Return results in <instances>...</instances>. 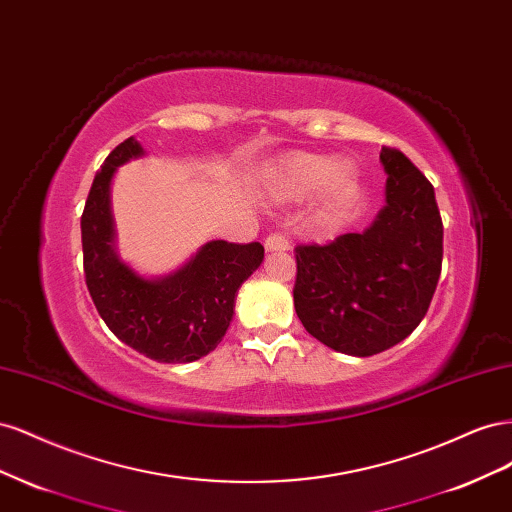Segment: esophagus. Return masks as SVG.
<instances>
[{
	"mask_svg": "<svg viewBox=\"0 0 512 512\" xmlns=\"http://www.w3.org/2000/svg\"><path fill=\"white\" fill-rule=\"evenodd\" d=\"M265 247L269 252H286V250H290V241H288V237L280 235V232H273V235L267 237Z\"/></svg>",
	"mask_w": 512,
	"mask_h": 512,
	"instance_id": "obj_1",
	"label": "esophagus"
}]
</instances>
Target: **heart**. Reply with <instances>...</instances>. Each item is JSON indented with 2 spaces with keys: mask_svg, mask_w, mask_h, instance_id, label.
<instances>
[{
  "mask_svg": "<svg viewBox=\"0 0 512 512\" xmlns=\"http://www.w3.org/2000/svg\"><path fill=\"white\" fill-rule=\"evenodd\" d=\"M267 185L280 198H301L320 185L324 207L339 211L354 192V168L346 160L331 164L324 153L292 151L269 168Z\"/></svg>",
  "mask_w": 512,
  "mask_h": 512,
  "instance_id": "heart-1",
  "label": "heart"
}]
</instances>
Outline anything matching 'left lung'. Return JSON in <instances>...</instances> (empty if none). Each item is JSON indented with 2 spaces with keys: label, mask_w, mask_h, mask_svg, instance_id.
I'll return each instance as SVG.
<instances>
[{
  "label": "left lung",
  "mask_w": 512,
  "mask_h": 512,
  "mask_svg": "<svg viewBox=\"0 0 512 512\" xmlns=\"http://www.w3.org/2000/svg\"><path fill=\"white\" fill-rule=\"evenodd\" d=\"M386 205L363 232L294 247V309L309 335L337 352L371 356L425 318L442 271V218L427 177L382 147Z\"/></svg>",
  "instance_id": "8db88e82"
}]
</instances>
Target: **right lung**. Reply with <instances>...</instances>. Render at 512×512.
Masks as SVG:
<instances>
[{
    "instance_id": "1",
    "label": "right lung",
    "mask_w": 512,
    "mask_h": 512,
    "mask_svg": "<svg viewBox=\"0 0 512 512\" xmlns=\"http://www.w3.org/2000/svg\"><path fill=\"white\" fill-rule=\"evenodd\" d=\"M143 156L130 136L117 145L94 183L81 215L85 284L98 314L123 344L158 363H190L218 348L235 314L241 284L265 258L258 241H211L177 273L147 280L115 252L111 179L117 166Z\"/></svg>"
}]
</instances>
